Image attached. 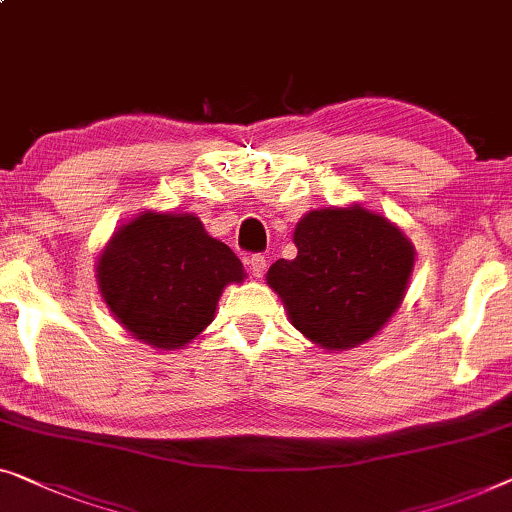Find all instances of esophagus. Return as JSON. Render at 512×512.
Wrapping results in <instances>:
<instances>
[{
	"mask_svg": "<svg viewBox=\"0 0 512 512\" xmlns=\"http://www.w3.org/2000/svg\"><path fill=\"white\" fill-rule=\"evenodd\" d=\"M247 263H249L251 274H254V277H258V279H261L265 270H268V261H265L263 254H251Z\"/></svg>",
	"mask_w": 512,
	"mask_h": 512,
	"instance_id": "esophagus-1",
	"label": "esophagus"
}]
</instances>
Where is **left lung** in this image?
<instances>
[{"label": "left lung", "mask_w": 512, "mask_h": 512, "mask_svg": "<svg viewBox=\"0 0 512 512\" xmlns=\"http://www.w3.org/2000/svg\"><path fill=\"white\" fill-rule=\"evenodd\" d=\"M298 256L279 258L268 284L291 323L330 351L374 337L395 314L413 270V247L365 207L314 210L295 228Z\"/></svg>", "instance_id": "obj_1"}]
</instances>
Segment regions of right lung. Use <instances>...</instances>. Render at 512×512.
<instances>
[{
  "label": "right lung",
  "mask_w": 512,
  "mask_h": 512,
  "mask_svg": "<svg viewBox=\"0 0 512 512\" xmlns=\"http://www.w3.org/2000/svg\"><path fill=\"white\" fill-rule=\"evenodd\" d=\"M99 288L133 337L177 348L210 325L240 258L210 238L194 214L145 212L122 226L99 258Z\"/></svg>",
  "instance_id": "add662e5"
}]
</instances>
